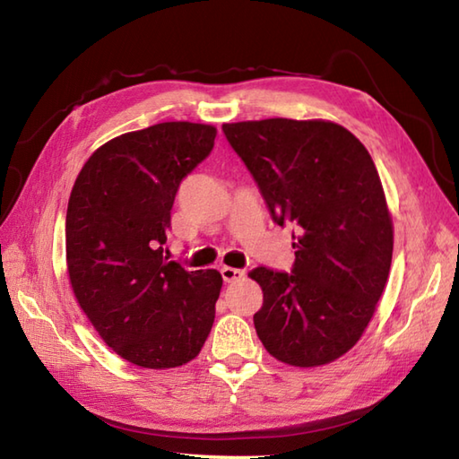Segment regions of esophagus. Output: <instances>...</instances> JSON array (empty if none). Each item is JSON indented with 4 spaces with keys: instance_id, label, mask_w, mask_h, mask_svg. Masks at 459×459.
Returning a JSON list of instances; mask_svg holds the SVG:
<instances>
[{
    "instance_id": "esophagus-1",
    "label": "esophagus",
    "mask_w": 459,
    "mask_h": 459,
    "mask_svg": "<svg viewBox=\"0 0 459 459\" xmlns=\"http://www.w3.org/2000/svg\"><path fill=\"white\" fill-rule=\"evenodd\" d=\"M221 274H222V280L224 281H240V280H245V270H238V268H230V266H222L221 268Z\"/></svg>"
}]
</instances>
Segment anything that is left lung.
I'll list each match as a JSON object with an SVG mask.
<instances>
[{
	"mask_svg": "<svg viewBox=\"0 0 459 459\" xmlns=\"http://www.w3.org/2000/svg\"><path fill=\"white\" fill-rule=\"evenodd\" d=\"M276 224H294L291 274L256 268V333L268 353L301 368L343 357L363 337L393 262L394 229L367 148L329 120L222 124Z\"/></svg>",
	"mask_w": 459,
	"mask_h": 459,
	"instance_id": "left-lung-1",
	"label": "left lung"
}]
</instances>
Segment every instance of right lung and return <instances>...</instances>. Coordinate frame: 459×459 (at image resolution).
Returning a JSON list of instances; mask_svg holds the SVG:
<instances>
[{
  "label": "right lung",
  "instance_id": "obj_1",
  "mask_svg": "<svg viewBox=\"0 0 459 459\" xmlns=\"http://www.w3.org/2000/svg\"><path fill=\"white\" fill-rule=\"evenodd\" d=\"M211 124L161 122L102 143L66 209L73 294L116 355L143 368L189 363L207 341L222 276L163 256L175 193L212 150Z\"/></svg>",
  "mask_w": 459,
  "mask_h": 459
}]
</instances>
